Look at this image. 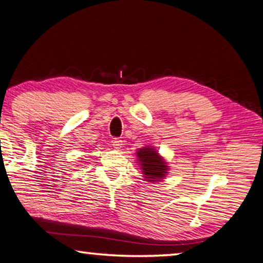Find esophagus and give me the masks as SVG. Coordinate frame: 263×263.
Returning <instances> with one entry per match:
<instances>
[{
	"instance_id": "1",
	"label": "esophagus",
	"mask_w": 263,
	"mask_h": 263,
	"mask_svg": "<svg viewBox=\"0 0 263 263\" xmlns=\"http://www.w3.org/2000/svg\"><path fill=\"white\" fill-rule=\"evenodd\" d=\"M112 143H113V146H114V149H116V150H120L121 146H123V140L119 139V138H116Z\"/></svg>"
}]
</instances>
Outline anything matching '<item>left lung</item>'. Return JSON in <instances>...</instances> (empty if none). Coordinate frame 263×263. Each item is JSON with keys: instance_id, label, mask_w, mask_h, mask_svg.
I'll return each mask as SVG.
<instances>
[{"instance_id": "8db88e82", "label": "left lung", "mask_w": 263, "mask_h": 263, "mask_svg": "<svg viewBox=\"0 0 263 263\" xmlns=\"http://www.w3.org/2000/svg\"><path fill=\"white\" fill-rule=\"evenodd\" d=\"M136 154L137 163L140 165L144 180L154 183L165 179L169 173V165L154 146H143Z\"/></svg>"}]
</instances>
